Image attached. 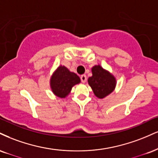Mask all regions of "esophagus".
I'll list each match as a JSON object with an SVG mask.
<instances>
[{
	"instance_id": "obj_1",
	"label": "esophagus",
	"mask_w": 158,
	"mask_h": 158,
	"mask_svg": "<svg viewBox=\"0 0 158 158\" xmlns=\"http://www.w3.org/2000/svg\"><path fill=\"white\" fill-rule=\"evenodd\" d=\"M80 79H81V82L82 83H85V82H86V81H87V77H86V75H81V77H80Z\"/></svg>"
}]
</instances>
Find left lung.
I'll return each instance as SVG.
<instances>
[{
  "label": "left lung",
  "mask_w": 158,
  "mask_h": 158,
  "mask_svg": "<svg viewBox=\"0 0 158 158\" xmlns=\"http://www.w3.org/2000/svg\"><path fill=\"white\" fill-rule=\"evenodd\" d=\"M92 77L88 79V84L96 97L103 98L113 92L116 85V79L113 74L99 64L92 68Z\"/></svg>",
  "instance_id": "obj_1"
}]
</instances>
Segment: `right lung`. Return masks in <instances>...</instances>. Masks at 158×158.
I'll use <instances>...</instances> for the list:
<instances>
[{
    "instance_id": "add662e5",
    "label": "right lung",
    "mask_w": 158,
    "mask_h": 158,
    "mask_svg": "<svg viewBox=\"0 0 158 158\" xmlns=\"http://www.w3.org/2000/svg\"><path fill=\"white\" fill-rule=\"evenodd\" d=\"M80 78L64 66H59L51 76L50 85L52 92L60 98H65L74 85L80 83Z\"/></svg>"
}]
</instances>
